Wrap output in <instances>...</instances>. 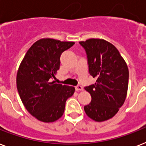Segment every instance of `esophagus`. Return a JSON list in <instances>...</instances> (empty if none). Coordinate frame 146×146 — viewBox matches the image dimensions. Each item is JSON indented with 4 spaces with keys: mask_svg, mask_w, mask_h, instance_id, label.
I'll use <instances>...</instances> for the list:
<instances>
[{
    "mask_svg": "<svg viewBox=\"0 0 146 146\" xmlns=\"http://www.w3.org/2000/svg\"><path fill=\"white\" fill-rule=\"evenodd\" d=\"M76 91H82V90H83V88H82V85H78L77 86H76Z\"/></svg>",
    "mask_w": 146,
    "mask_h": 146,
    "instance_id": "34e87169",
    "label": "esophagus"
}]
</instances>
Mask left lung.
I'll return each mask as SVG.
<instances>
[{
  "label": "left lung",
  "instance_id": "obj_1",
  "mask_svg": "<svg viewBox=\"0 0 146 146\" xmlns=\"http://www.w3.org/2000/svg\"><path fill=\"white\" fill-rule=\"evenodd\" d=\"M87 54L90 75L96 82L85 87L92 101L84 106L89 118L104 121L112 118L124 103L127 92L129 71L118 50L101 39L79 42Z\"/></svg>",
  "mask_w": 146,
  "mask_h": 146
}]
</instances>
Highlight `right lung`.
<instances>
[{
    "instance_id": "right-lung-1",
    "label": "right lung",
    "mask_w": 146,
    "mask_h": 146,
    "mask_svg": "<svg viewBox=\"0 0 146 146\" xmlns=\"http://www.w3.org/2000/svg\"><path fill=\"white\" fill-rule=\"evenodd\" d=\"M75 42L41 39L31 46L17 72L20 98L31 115L42 122H53L64 114L65 104L75 92L73 86L53 79L60 68V57Z\"/></svg>"
}]
</instances>
